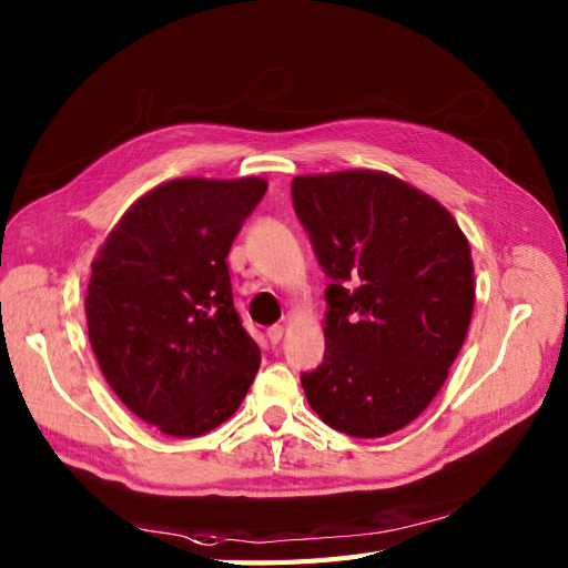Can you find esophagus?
Listing matches in <instances>:
<instances>
[{
  "label": "esophagus",
  "mask_w": 568,
  "mask_h": 568,
  "mask_svg": "<svg viewBox=\"0 0 568 568\" xmlns=\"http://www.w3.org/2000/svg\"><path fill=\"white\" fill-rule=\"evenodd\" d=\"M283 333H285L283 325H271L268 331H266V337H268L271 344H278L283 339Z\"/></svg>",
  "instance_id": "1"
}]
</instances>
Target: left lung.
<instances>
[{"instance_id":"obj_1","label":"left lung","mask_w":568,"mask_h":568,"mask_svg":"<svg viewBox=\"0 0 568 568\" xmlns=\"http://www.w3.org/2000/svg\"><path fill=\"white\" fill-rule=\"evenodd\" d=\"M292 203L325 287V356L302 375L308 406L356 438L404 429L444 387L474 311L463 229L387 172L292 179Z\"/></svg>"}]
</instances>
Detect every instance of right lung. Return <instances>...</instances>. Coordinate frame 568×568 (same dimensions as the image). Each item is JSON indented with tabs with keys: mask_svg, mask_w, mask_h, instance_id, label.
I'll use <instances>...</instances> for the list:
<instances>
[{
	"mask_svg": "<svg viewBox=\"0 0 568 568\" xmlns=\"http://www.w3.org/2000/svg\"><path fill=\"white\" fill-rule=\"evenodd\" d=\"M266 179H172L122 214L91 262L87 327L122 404L193 438L237 410L260 346L233 308L226 254Z\"/></svg>",
	"mask_w": 568,
	"mask_h": 568,
	"instance_id": "1",
	"label": "right lung"
}]
</instances>
